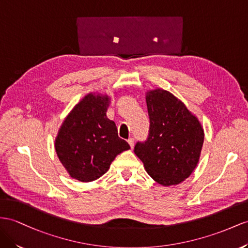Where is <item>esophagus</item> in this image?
<instances>
[{
	"label": "esophagus",
	"instance_id": "1",
	"mask_svg": "<svg viewBox=\"0 0 248 248\" xmlns=\"http://www.w3.org/2000/svg\"><path fill=\"white\" fill-rule=\"evenodd\" d=\"M128 142H129V144H130L131 149L134 148V139H133V138H129V139H128Z\"/></svg>",
	"mask_w": 248,
	"mask_h": 248
}]
</instances>
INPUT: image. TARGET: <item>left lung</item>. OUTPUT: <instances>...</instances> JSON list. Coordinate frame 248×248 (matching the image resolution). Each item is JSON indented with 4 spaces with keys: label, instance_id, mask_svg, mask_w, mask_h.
I'll return each mask as SVG.
<instances>
[{
    "label": "left lung",
    "instance_id": "left-lung-1",
    "mask_svg": "<svg viewBox=\"0 0 248 248\" xmlns=\"http://www.w3.org/2000/svg\"><path fill=\"white\" fill-rule=\"evenodd\" d=\"M150 133L137 142L134 153L147 173L163 186L185 181L199 162L204 131L194 114L170 92H147Z\"/></svg>",
    "mask_w": 248,
    "mask_h": 248
}]
</instances>
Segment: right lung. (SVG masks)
<instances>
[{
    "label": "right lung",
    "mask_w": 248,
    "mask_h": 248,
    "mask_svg": "<svg viewBox=\"0 0 248 248\" xmlns=\"http://www.w3.org/2000/svg\"><path fill=\"white\" fill-rule=\"evenodd\" d=\"M108 95L89 93L68 114L55 138L62 164L72 178L81 182L98 179L129 143L118 137L115 123L107 117Z\"/></svg>",
    "instance_id": "add662e5"
}]
</instances>
